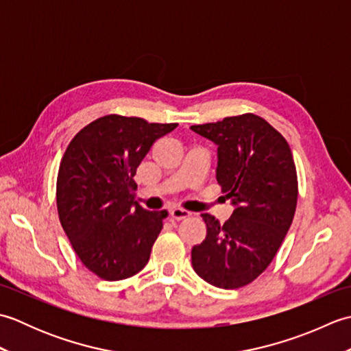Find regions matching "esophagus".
<instances>
[{"label": "esophagus", "mask_w": 351, "mask_h": 351, "mask_svg": "<svg viewBox=\"0 0 351 351\" xmlns=\"http://www.w3.org/2000/svg\"><path fill=\"white\" fill-rule=\"evenodd\" d=\"M170 215L173 220H184V219H189L191 213L182 210V208H173V210L170 211Z\"/></svg>", "instance_id": "obj_1"}]
</instances>
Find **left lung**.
<instances>
[{
  "label": "left lung",
  "mask_w": 351,
  "mask_h": 351,
  "mask_svg": "<svg viewBox=\"0 0 351 351\" xmlns=\"http://www.w3.org/2000/svg\"><path fill=\"white\" fill-rule=\"evenodd\" d=\"M191 130L217 145L215 178L235 210L221 223L202 214L205 240L191 264L205 282L241 288L270 265L293 223L299 187L289 145L256 114L225 117Z\"/></svg>",
  "instance_id": "8db88e82"
}]
</instances>
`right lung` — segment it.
<instances>
[{
    "instance_id": "1",
    "label": "right lung",
    "mask_w": 351,
    "mask_h": 351,
    "mask_svg": "<svg viewBox=\"0 0 351 351\" xmlns=\"http://www.w3.org/2000/svg\"><path fill=\"white\" fill-rule=\"evenodd\" d=\"M178 123L108 114L72 138L57 176V210L73 250L104 280L143 268L167 211H147L134 197V175L156 138Z\"/></svg>"
}]
</instances>
